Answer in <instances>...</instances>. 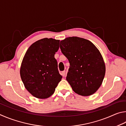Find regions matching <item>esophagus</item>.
Returning a JSON list of instances; mask_svg holds the SVG:
<instances>
[{"mask_svg": "<svg viewBox=\"0 0 126 126\" xmlns=\"http://www.w3.org/2000/svg\"><path fill=\"white\" fill-rule=\"evenodd\" d=\"M65 71H61V75L63 76L64 77L65 76Z\"/></svg>", "mask_w": 126, "mask_h": 126, "instance_id": "esophagus-1", "label": "esophagus"}]
</instances>
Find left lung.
<instances>
[{"label":"left lung","instance_id":"obj_1","mask_svg":"<svg viewBox=\"0 0 126 126\" xmlns=\"http://www.w3.org/2000/svg\"><path fill=\"white\" fill-rule=\"evenodd\" d=\"M60 47L69 60L66 80L73 91L82 96L95 93L102 84L106 72L100 51L90 41L76 36L61 40Z\"/></svg>","mask_w":126,"mask_h":126}]
</instances>
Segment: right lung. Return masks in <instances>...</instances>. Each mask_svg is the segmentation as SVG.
<instances>
[{"instance_id": "obj_1", "label": "right lung", "mask_w": 126, "mask_h": 126, "mask_svg": "<svg viewBox=\"0 0 126 126\" xmlns=\"http://www.w3.org/2000/svg\"><path fill=\"white\" fill-rule=\"evenodd\" d=\"M59 40L44 38L37 40L26 51L20 74L25 89L36 98L45 99L54 93L63 77L54 57L59 48Z\"/></svg>"}]
</instances>
